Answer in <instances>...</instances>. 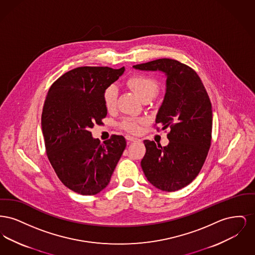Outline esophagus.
Segmentation results:
<instances>
[{
  "label": "esophagus",
  "instance_id": "esophagus-1",
  "mask_svg": "<svg viewBox=\"0 0 255 255\" xmlns=\"http://www.w3.org/2000/svg\"><path fill=\"white\" fill-rule=\"evenodd\" d=\"M125 137H126V139H127V140H129V141H136V140H138L136 137L132 136V135H126Z\"/></svg>",
  "mask_w": 255,
  "mask_h": 255
}]
</instances>
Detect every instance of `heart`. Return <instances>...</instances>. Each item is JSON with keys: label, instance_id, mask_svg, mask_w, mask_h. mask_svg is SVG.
I'll list each match as a JSON object with an SVG mask.
<instances>
[{"label": "heart", "instance_id": "obj_1", "mask_svg": "<svg viewBox=\"0 0 255 255\" xmlns=\"http://www.w3.org/2000/svg\"><path fill=\"white\" fill-rule=\"evenodd\" d=\"M127 85L133 91V93L140 98L143 102H149L153 98L158 96L159 92V84L153 77L143 75V74H133L127 80ZM118 88L114 84L107 86L103 91V103L107 110H114L117 106L118 102ZM142 120L125 118L121 122V127L124 130L136 133L139 130V123Z\"/></svg>", "mask_w": 255, "mask_h": 255}]
</instances>
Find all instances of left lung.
<instances>
[{
    "mask_svg": "<svg viewBox=\"0 0 255 255\" xmlns=\"http://www.w3.org/2000/svg\"><path fill=\"white\" fill-rule=\"evenodd\" d=\"M133 68L160 71L167 76L166 94L155 125L169 129V143L161 146L144 140L146 153L140 164L154 186L162 191H177L194 180L206 161L212 138L210 99L200 76L179 61L161 58Z\"/></svg>",
    "mask_w": 255,
    "mask_h": 255,
    "instance_id": "obj_1",
    "label": "left lung"
}]
</instances>
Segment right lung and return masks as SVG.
<instances>
[{
    "instance_id": "right-lung-1",
    "label": "right lung",
    "mask_w": 255,
    "mask_h": 255,
    "mask_svg": "<svg viewBox=\"0 0 255 255\" xmlns=\"http://www.w3.org/2000/svg\"><path fill=\"white\" fill-rule=\"evenodd\" d=\"M125 68L79 67L50 86L42 112L46 153L62 183L81 195H96L109 184L126 147L123 135L104 143L92 136L95 124L107 116L103 91Z\"/></svg>"
}]
</instances>
